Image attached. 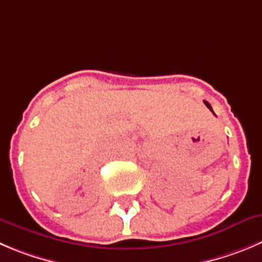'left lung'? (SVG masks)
Returning a JSON list of instances; mask_svg holds the SVG:
<instances>
[{
	"label": "left lung",
	"mask_w": 262,
	"mask_h": 262,
	"mask_svg": "<svg viewBox=\"0 0 262 262\" xmlns=\"http://www.w3.org/2000/svg\"><path fill=\"white\" fill-rule=\"evenodd\" d=\"M204 103H205V106L208 107V108H209V110H211V111H212V112H213V110H212L211 104H209V103H208V102H207V101H204ZM213 114H214V112H213Z\"/></svg>",
	"instance_id": "left-lung-1"
}]
</instances>
